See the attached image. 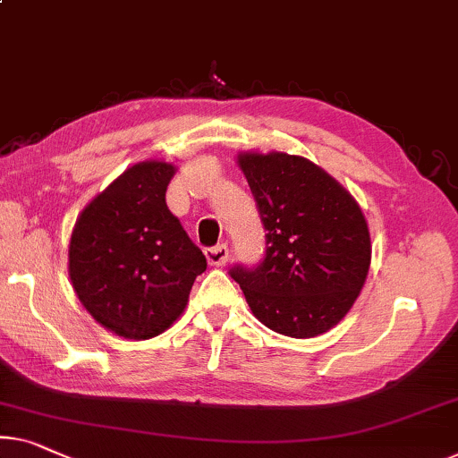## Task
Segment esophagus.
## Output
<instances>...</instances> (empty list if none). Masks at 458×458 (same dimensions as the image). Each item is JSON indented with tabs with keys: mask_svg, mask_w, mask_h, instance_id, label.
<instances>
[{
	"mask_svg": "<svg viewBox=\"0 0 458 458\" xmlns=\"http://www.w3.org/2000/svg\"><path fill=\"white\" fill-rule=\"evenodd\" d=\"M206 259H208L209 265H214V267H222V265L228 263L230 250H228L226 244H217V247L206 249Z\"/></svg>",
	"mask_w": 458,
	"mask_h": 458,
	"instance_id": "34e87169",
	"label": "esophagus"
}]
</instances>
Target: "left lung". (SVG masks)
Segmentation results:
<instances>
[{
  "label": "left lung",
  "instance_id": "8db88e82",
  "mask_svg": "<svg viewBox=\"0 0 458 458\" xmlns=\"http://www.w3.org/2000/svg\"><path fill=\"white\" fill-rule=\"evenodd\" d=\"M267 250L255 269L234 267L252 315L271 331L309 339L344 318L370 269V230L358 201L304 156L238 152Z\"/></svg>",
  "mask_w": 458,
  "mask_h": 458
}]
</instances>
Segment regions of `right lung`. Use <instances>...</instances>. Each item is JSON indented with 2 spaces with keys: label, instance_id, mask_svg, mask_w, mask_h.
I'll list each match as a JSON object with an SVG mask.
<instances>
[{
  "label": "right lung",
  "instance_id": "add662e5",
  "mask_svg": "<svg viewBox=\"0 0 458 458\" xmlns=\"http://www.w3.org/2000/svg\"><path fill=\"white\" fill-rule=\"evenodd\" d=\"M176 166H129L78 216L70 238V279L90 317L125 339H152L182 315L203 252L166 208Z\"/></svg>",
  "mask_w": 458,
  "mask_h": 458
}]
</instances>
